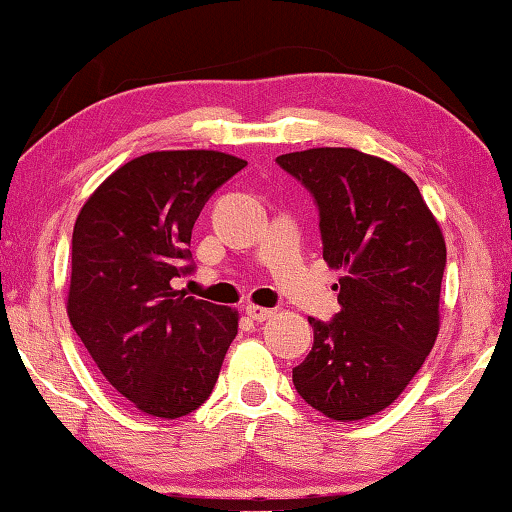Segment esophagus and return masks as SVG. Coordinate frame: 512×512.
Masks as SVG:
<instances>
[{
	"label": "esophagus",
	"mask_w": 512,
	"mask_h": 512,
	"mask_svg": "<svg viewBox=\"0 0 512 512\" xmlns=\"http://www.w3.org/2000/svg\"><path fill=\"white\" fill-rule=\"evenodd\" d=\"M246 314L253 320H257V323H262V320H268L275 314V309L259 307V305H246Z\"/></svg>",
	"instance_id": "34e87169"
}]
</instances>
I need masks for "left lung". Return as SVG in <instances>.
<instances>
[{
  "label": "left lung",
  "instance_id": "left-lung-1",
  "mask_svg": "<svg viewBox=\"0 0 512 512\" xmlns=\"http://www.w3.org/2000/svg\"><path fill=\"white\" fill-rule=\"evenodd\" d=\"M277 164L314 196L323 257L343 271L341 311L309 318L314 345L293 386L327 418L363 420L402 395L436 343L443 232L418 185L375 155L325 146Z\"/></svg>",
  "mask_w": 512,
  "mask_h": 512
}]
</instances>
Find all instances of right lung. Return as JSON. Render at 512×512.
Wrapping results in <instances>:
<instances>
[{
    "label": "right lung",
    "instance_id": "add662e5",
    "mask_svg": "<svg viewBox=\"0 0 512 512\" xmlns=\"http://www.w3.org/2000/svg\"><path fill=\"white\" fill-rule=\"evenodd\" d=\"M246 167L219 151H153L103 180L72 235L67 316L101 375L146 415L196 411L219 379L239 314L173 289L194 271L192 228Z\"/></svg>",
    "mask_w": 512,
    "mask_h": 512
}]
</instances>
